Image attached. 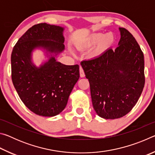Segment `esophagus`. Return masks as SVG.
<instances>
[{
	"instance_id": "esophagus-1",
	"label": "esophagus",
	"mask_w": 155,
	"mask_h": 155,
	"mask_svg": "<svg viewBox=\"0 0 155 155\" xmlns=\"http://www.w3.org/2000/svg\"><path fill=\"white\" fill-rule=\"evenodd\" d=\"M79 72H80V77H81V78L85 77V72H84L83 68L81 67V66H80V68H79Z\"/></svg>"
}]
</instances>
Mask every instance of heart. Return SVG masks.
<instances>
[{"instance_id":"obj_1","label":"heart","mask_w":155,"mask_h":155,"mask_svg":"<svg viewBox=\"0 0 155 155\" xmlns=\"http://www.w3.org/2000/svg\"><path fill=\"white\" fill-rule=\"evenodd\" d=\"M113 41H114V35L111 33H107L104 35L103 33H94L86 39L83 43L80 44L78 48L80 49L87 48L98 43L94 50V54L98 55L111 46Z\"/></svg>"}]
</instances>
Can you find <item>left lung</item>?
<instances>
[{"instance_id":"1","label":"left lung","mask_w":155,"mask_h":155,"mask_svg":"<svg viewBox=\"0 0 155 155\" xmlns=\"http://www.w3.org/2000/svg\"><path fill=\"white\" fill-rule=\"evenodd\" d=\"M119 29L116 48L81 63L90 82L94 109L104 119H117L130 112L145 84L143 52L129 31Z\"/></svg>"}]
</instances>
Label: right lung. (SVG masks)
<instances>
[{
    "mask_svg": "<svg viewBox=\"0 0 155 155\" xmlns=\"http://www.w3.org/2000/svg\"><path fill=\"white\" fill-rule=\"evenodd\" d=\"M64 29L46 23L34 25L18 40L12 51L14 87L25 106L41 116H54L65 109L80 77L78 65L62 64L54 57L65 48ZM37 48L51 54L48 61L39 68L31 61L32 52Z\"/></svg>",
    "mask_w": 155,
    "mask_h": 155,
    "instance_id": "add662e5",
    "label": "right lung"
}]
</instances>
